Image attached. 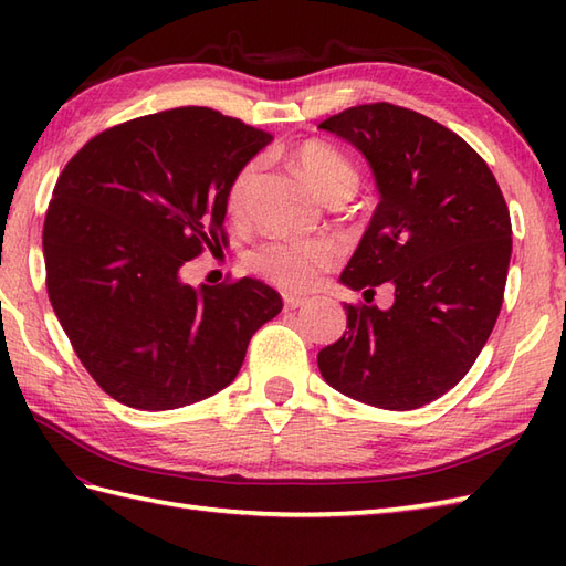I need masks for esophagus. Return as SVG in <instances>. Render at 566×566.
I'll return each mask as SVG.
<instances>
[{"mask_svg":"<svg viewBox=\"0 0 566 566\" xmlns=\"http://www.w3.org/2000/svg\"><path fill=\"white\" fill-rule=\"evenodd\" d=\"M308 304L306 296H294V294H284V306L286 308H302Z\"/></svg>","mask_w":566,"mask_h":566,"instance_id":"34e87169","label":"esophagus"}]
</instances>
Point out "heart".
Segmentation results:
<instances>
[{
  "mask_svg": "<svg viewBox=\"0 0 566 566\" xmlns=\"http://www.w3.org/2000/svg\"><path fill=\"white\" fill-rule=\"evenodd\" d=\"M296 160L311 187L318 189L323 197H331L338 189H355L357 185V172L350 160L326 143H304L296 153ZM252 177H255V165L250 163L228 187L226 207L233 216L245 211ZM335 260H338V245L328 238L274 235L250 252L252 268L290 292L311 290L318 276L333 268Z\"/></svg>",
  "mask_w": 566,
  "mask_h": 566,
  "instance_id": "heart-1",
  "label": "heart"
}]
</instances>
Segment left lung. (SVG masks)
Instances as JSON below:
<instances>
[{"mask_svg":"<svg viewBox=\"0 0 566 566\" xmlns=\"http://www.w3.org/2000/svg\"><path fill=\"white\" fill-rule=\"evenodd\" d=\"M318 128L365 155L379 191L340 282L394 286L387 311L345 304L347 331L318 369L350 399L411 411L450 391L494 331L513 248L506 199L469 143L403 106H353Z\"/></svg>","mask_w":566,"mask_h":566,"instance_id":"obj_1","label":"left lung"}]
</instances>
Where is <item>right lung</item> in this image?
<instances>
[{
  "label": "right lung",
  "instance_id": "obj_1",
  "mask_svg": "<svg viewBox=\"0 0 566 566\" xmlns=\"http://www.w3.org/2000/svg\"><path fill=\"white\" fill-rule=\"evenodd\" d=\"M272 140L207 106L102 130L57 177L43 223L48 296L92 379L140 411L228 387L282 296L252 276L182 282L185 262L226 245L233 177Z\"/></svg>",
  "mask_w": 566,
  "mask_h": 566
}]
</instances>
